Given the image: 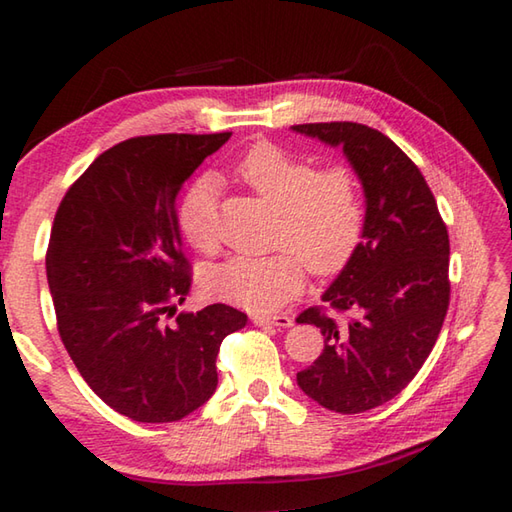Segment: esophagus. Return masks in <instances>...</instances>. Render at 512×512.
Wrapping results in <instances>:
<instances>
[{
    "instance_id": "34e87169",
    "label": "esophagus",
    "mask_w": 512,
    "mask_h": 512,
    "mask_svg": "<svg viewBox=\"0 0 512 512\" xmlns=\"http://www.w3.org/2000/svg\"><path fill=\"white\" fill-rule=\"evenodd\" d=\"M253 323L255 325H275V327H291L293 325V318L289 314H255L253 316Z\"/></svg>"
}]
</instances>
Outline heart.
<instances>
[{
    "label": "heart",
    "mask_w": 512,
    "mask_h": 512,
    "mask_svg": "<svg viewBox=\"0 0 512 512\" xmlns=\"http://www.w3.org/2000/svg\"><path fill=\"white\" fill-rule=\"evenodd\" d=\"M237 178L280 210L275 241L289 246L273 255H235L216 264L205 282L216 298L253 311H268L298 296L305 264L332 275L357 253L366 207L357 173L345 164L316 169L305 155L259 142L237 164ZM178 228L201 253L219 244V187L203 176L178 203Z\"/></svg>",
    "instance_id": "obj_1"
}]
</instances>
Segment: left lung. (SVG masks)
<instances>
[{"mask_svg":"<svg viewBox=\"0 0 512 512\" xmlns=\"http://www.w3.org/2000/svg\"><path fill=\"white\" fill-rule=\"evenodd\" d=\"M293 131L343 146L366 192L357 253L298 323L320 327L325 348L298 386L329 411L352 415L400 395L438 341L449 307V235L415 162L391 137L354 121Z\"/></svg>","mask_w":512,"mask_h":512,"instance_id":"8db88e82","label":"left lung"}]
</instances>
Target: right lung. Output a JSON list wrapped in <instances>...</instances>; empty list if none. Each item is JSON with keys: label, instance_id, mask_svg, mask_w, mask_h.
Returning a JSON list of instances; mask_svg holds the SVG:
<instances>
[{"label": "right lung", "instance_id": "obj_1", "mask_svg": "<svg viewBox=\"0 0 512 512\" xmlns=\"http://www.w3.org/2000/svg\"><path fill=\"white\" fill-rule=\"evenodd\" d=\"M230 135L119 142L74 180L56 210L47 280L60 341L92 391L131 420L176 422L203 406L219 384L223 339L248 323L221 302L176 314L192 289L176 198Z\"/></svg>", "mask_w": 512, "mask_h": 512}]
</instances>
